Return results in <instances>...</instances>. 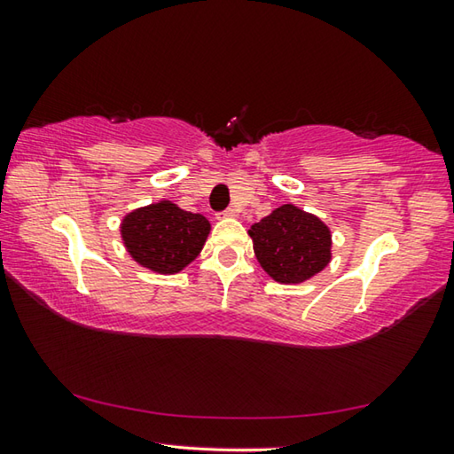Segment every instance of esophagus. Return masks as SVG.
I'll use <instances>...</instances> for the list:
<instances>
[{
  "label": "esophagus",
  "mask_w": 454,
  "mask_h": 454,
  "mask_svg": "<svg viewBox=\"0 0 454 454\" xmlns=\"http://www.w3.org/2000/svg\"><path fill=\"white\" fill-rule=\"evenodd\" d=\"M236 214H238V212H236L234 208H228V210H224V212H220L218 216H220V218H236Z\"/></svg>",
  "instance_id": "1"
}]
</instances>
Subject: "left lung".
<instances>
[{
  "mask_svg": "<svg viewBox=\"0 0 454 454\" xmlns=\"http://www.w3.org/2000/svg\"><path fill=\"white\" fill-rule=\"evenodd\" d=\"M254 254L278 284H302L333 260V232L318 216L294 204H282L250 226Z\"/></svg>",
  "mask_w": 454,
  "mask_h": 454,
  "instance_id": "8db88e82",
  "label": "left lung"
}]
</instances>
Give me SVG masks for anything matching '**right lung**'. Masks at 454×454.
Here are the masks:
<instances>
[{"label": "right lung", "mask_w": 454, "mask_h": 454, "mask_svg": "<svg viewBox=\"0 0 454 454\" xmlns=\"http://www.w3.org/2000/svg\"><path fill=\"white\" fill-rule=\"evenodd\" d=\"M210 230L208 218L182 210L170 200L140 206L120 222V238L129 258L162 276L178 274L194 262Z\"/></svg>", "instance_id": "obj_1"}]
</instances>
